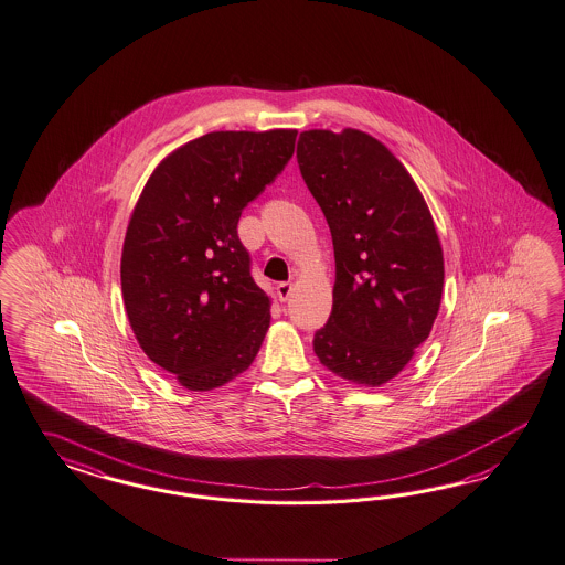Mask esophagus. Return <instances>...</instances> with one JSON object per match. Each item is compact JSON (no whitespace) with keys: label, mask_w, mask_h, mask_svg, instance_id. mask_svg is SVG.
I'll use <instances>...</instances> for the list:
<instances>
[{"label":"esophagus","mask_w":565,"mask_h":565,"mask_svg":"<svg viewBox=\"0 0 565 565\" xmlns=\"http://www.w3.org/2000/svg\"><path fill=\"white\" fill-rule=\"evenodd\" d=\"M277 296H279V300L281 302H286L288 298L291 296V284L290 281H284V284H279L277 286Z\"/></svg>","instance_id":"1"}]
</instances>
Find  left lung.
I'll return each mask as SVG.
<instances>
[{
	"instance_id": "1",
	"label": "left lung",
	"mask_w": 565,
	"mask_h": 565,
	"mask_svg": "<svg viewBox=\"0 0 565 565\" xmlns=\"http://www.w3.org/2000/svg\"><path fill=\"white\" fill-rule=\"evenodd\" d=\"M296 159L335 255L333 308L315 354L331 373L379 387L437 319L444 250L435 223L411 173L366 132H300Z\"/></svg>"
}]
</instances>
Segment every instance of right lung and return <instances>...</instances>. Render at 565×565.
Here are the masks:
<instances>
[{"label":"right lung","mask_w":565,"mask_h":565,"mask_svg":"<svg viewBox=\"0 0 565 565\" xmlns=\"http://www.w3.org/2000/svg\"><path fill=\"white\" fill-rule=\"evenodd\" d=\"M296 130L209 132L145 184L121 248V296L145 354L192 392L244 373L269 329V296L238 238L244 206L294 154Z\"/></svg>","instance_id":"right-lung-1"}]
</instances>
